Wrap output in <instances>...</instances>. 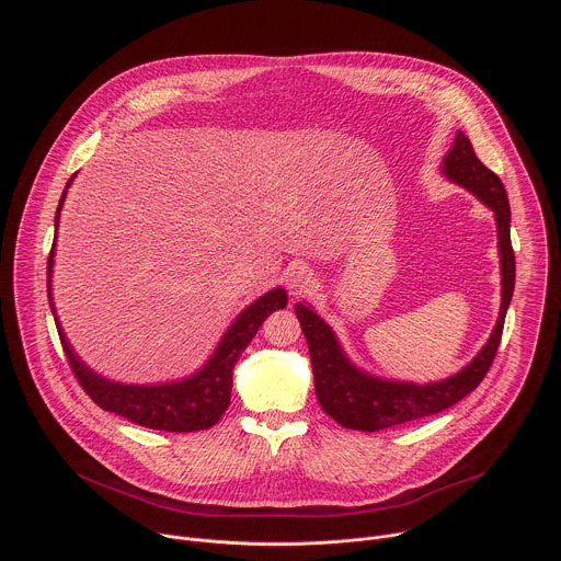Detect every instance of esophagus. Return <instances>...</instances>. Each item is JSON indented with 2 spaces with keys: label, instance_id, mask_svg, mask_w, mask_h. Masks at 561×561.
Instances as JSON below:
<instances>
[{
  "label": "esophagus",
  "instance_id": "1",
  "mask_svg": "<svg viewBox=\"0 0 561 561\" xmlns=\"http://www.w3.org/2000/svg\"><path fill=\"white\" fill-rule=\"evenodd\" d=\"M284 279H286V288L293 293V295H304L308 293V288L314 284V277H312V271L304 264H293L288 266V271L284 273Z\"/></svg>",
  "mask_w": 561,
  "mask_h": 561
}]
</instances>
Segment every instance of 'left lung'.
<instances>
[{"mask_svg": "<svg viewBox=\"0 0 561 561\" xmlns=\"http://www.w3.org/2000/svg\"><path fill=\"white\" fill-rule=\"evenodd\" d=\"M442 173L450 182L470 191L477 199H482L495 213L502 257V308L495 331L491 333L486 346L457 375L420 386L411 381L379 379L355 368L324 319H319V314H314L308 306L297 304L295 312L308 342L317 399L324 413L331 415L340 426L375 433L442 413L479 386L497 355L506 310L515 288L508 195L502 180L479 162L470 139L463 133H457L450 152L444 157Z\"/></svg>", "mask_w": 561, "mask_h": 561, "instance_id": "1", "label": "left lung"}]
</instances>
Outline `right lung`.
Returning <instances> with one entry per match:
<instances>
[{
  "label": "right lung",
  "instance_id": "add662e5",
  "mask_svg": "<svg viewBox=\"0 0 561 561\" xmlns=\"http://www.w3.org/2000/svg\"><path fill=\"white\" fill-rule=\"evenodd\" d=\"M75 178V175H72ZM72 178L66 184V191L72 182ZM66 191L61 193L57 213H55V226L59 221V210L66 197ZM53 255H55V242L48 255V301L50 310L55 314V306L50 299V275H53ZM288 301L284 288H273L266 295H262L257 301H253L247 310L239 312V317L232 322V327L221 337L217 351L213 357L204 364L202 370L195 375L171 381V383H154V386H133V383H119L108 381L102 375L93 373L82 359L75 355L70 348L57 317V333L64 346V353L68 357V364L79 381L87 390V394L93 402L119 417L130 420L133 424L152 428V431H167V433H195L206 431L219 422V417L226 413L230 404V388H232V366L237 364L239 355L247 351L264 319L273 312L284 308Z\"/></svg>",
  "mask_w": 561,
  "mask_h": 561
}]
</instances>
